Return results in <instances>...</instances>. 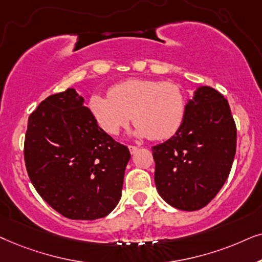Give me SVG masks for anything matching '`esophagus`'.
Listing matches in <instances>:
<instances>
[{"instance_id": "obj_1", "label": "esophagus", "mask_w": 262, "mask_h": 262, "mask_svg": "<svg viewBox=\"0 0 262 262\" xmlns=\"http://www.w3.org/2000/svg\"><path fill=\"white\" fill-rule=\"evenodd\" d=\"M128 148H129V151H130L132 155H135V153H137L138 149H139V147H137V146H130V145L128 146Z\"/></svg>"}]
</instances>
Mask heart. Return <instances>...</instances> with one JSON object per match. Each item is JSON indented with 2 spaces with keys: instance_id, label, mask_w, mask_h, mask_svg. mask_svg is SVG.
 Masks as SVG:
<instances>
[{
  "instance_id": "obj_1",
  "label": "heart",
  "mask_w": 262,
  "mask_h": 262,
  "mask_svg": "<svg viewBox=\"0 0 262 262\" xmlns=\"http://www.w3.org/2000/svg\"><path fill=\"white\" fill-rule=\"evenodd\" d=\"M107 95L91 96L89 110L110 135L120 133L133 115L134 138L164 140L179 130L186 116V96L173 82L129 79L111 87Z\"/></svg>"
}]
</instances>
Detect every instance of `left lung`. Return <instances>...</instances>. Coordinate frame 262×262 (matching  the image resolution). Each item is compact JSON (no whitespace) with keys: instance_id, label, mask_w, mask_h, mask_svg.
I'll use <instances>...</instances> for the list:
<instances>
[{"instance_id":"8db88e82","label":"left lung","mask_w":262,"mask_h":262,"mask_svg":"<svg viewBox=\"0 0 262 262\" xmlns=\"http://www.w3.org/2000/svg\"><path fill=\"white\" fill-rule=\"evenodd\" d=\"M236 138L228 100L210 86L198 87L179 130L152 147L155 182L163 200L182 211L206 206L228 179Z\"/></svg>"}]
</instances>
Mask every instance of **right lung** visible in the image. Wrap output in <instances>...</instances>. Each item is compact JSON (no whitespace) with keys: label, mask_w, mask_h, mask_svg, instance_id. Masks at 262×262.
Here are the masks:
<instances>
[{"label":"right lung","mask_w":262,"mask_h":262,"mask_svg":"<svg viewBox=\"0 0 262 262\" xmlns=\"http://www.w3.org/2000/svg\"><path fill=\"white\" fill-rule=\"evenodd\" d=\"M24 155L38 194L75 221L103 218L117 206L130 159L127 146L99 127L72 87L30 115Z\"/></svg>","instance_id":"1"}]
</instances>
